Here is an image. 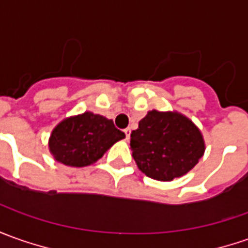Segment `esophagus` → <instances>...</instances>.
Segmentation results:
<instances>
[{"label":"esophagus","mask_w":248,"mask_h":248,"mask_svg":"<svg viewBox=\"0 0 248 248\" xmlns=\"http://www.w3.org/2000/svg\"><path fill=\"white\" fill-rule=\"evenodd\" d=\"M124 134H126V139L129 140V137H130V133H132V130H130V127H127V129H124Z\"/></svg>","instance_id":"obj_1"}]
</instances>
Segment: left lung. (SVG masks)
<instances>
[{"instance_id":"obj_1","label":"left lung","mask_w":248,"mask_h":248,"mask_svg":"<svg viewBox=\"0 0 248 248\" xmlns=\"http://www.w3.org/2000/svg\"><path fill=\"white\" fill-rule=\"evenodd\" d=\"M137 166L158 181L186 174L204 154V140L191 119L180 112L150 111L130 134Z\"/></svg>"}]
</instances>
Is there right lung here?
<instances>
[{"mask_svg": "<svg viewBox=\"0 0 248 248\" xmlns=\"http://www.w3.org/2000/svg\"><path fill=\"white\" fill-rule=\"evenodd\" d=\"M124 139L114 122L104 116L83 112L62 121L49 137V151L65 166L93 165L116 141Z\"/></svg>", "mask_w": 248, "mask_h": 248, "instance_id": "1", "label": "right lung"}]
</instances>
